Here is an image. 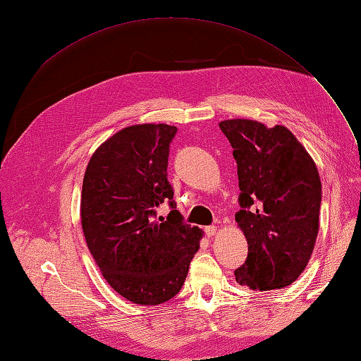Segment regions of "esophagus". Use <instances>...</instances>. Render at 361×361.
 Returning a JSON list of instances; mask_svg holds the SVG:
<instances>
[{"mask_svg":"<svg viewBox=\"0 0 361 361\" xmlns=\"http://www.w3.org/2000/svg\"><path fill=\"white\" fill-rule=\"evenodd\" d=\"M216 226H207V227H204V233H206V236L207 238H211V236H214L215 233H216Z\"/></svg>","mask_w":361,"mask_h":361,"instance_id":"1","label":"esophagus"}]
</instances>
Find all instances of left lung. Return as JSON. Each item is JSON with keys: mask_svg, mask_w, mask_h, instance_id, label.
I'll return each instance as SVG.
<instances>
[{"mask_svg": "<svg viewBox=\"0 0 361 361\" xmlns=\"http://www.w3.org/2000/svg\"><path fill=\"white\" fill-rule=\"evenodd\" d=\"M238 166L235 218L248 244L236 281L253 290L283 289L307 267L319 228L321 179L290 130L248 118L220 122Z\"/></svg>", "mask_w": 361, "mask_h": 361, "instance_id": "1", "label": "left lung"}]
</instances>
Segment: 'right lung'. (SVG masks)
I'll list each match as a JSON object with an SVG mask.
<instances>
[{
	"instance_id": "obj_1",
	"label": "right lung",
	"mask_w": 361,
	"mask_h": 361,
	"mask_svg": "<svg viewBox=\"0 0 361 361\" xmlns=\"http://www.w3.org/2000/svg\"><path fill=\"white\" fill-rule=\"evenodd\" d=\"M178 128L143 123L118 130L85 169L81 224L87 247L110 286L134 304L157 305L176 295L200 247L202 231L183 224L167 180ZM171 203L168 220L156 207Z\"/></svg>"
}]
</instances>
